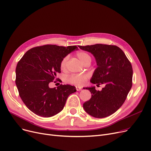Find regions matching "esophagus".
Wrapping results in <instances>:
<instances>
[{
	"mask_svg": "<svg viewBox=\"0 0 151 151\" xmlns=\"http://www.w3.org/2000/svg\"><path fill=\"white\" fill-rule=\"evenodd\" d=\"M76 91H81V88H80V87H79V86H76Z\"/></svg>",
	"mask_w": 151,
	"mask_h": 151,
	"instance_id": "34e87169",
	"label": "esophagus"
}]
</instances>
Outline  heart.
Here are the masks:
<instances>
[{"label": "heart", "mask_w": 151, "mask_h": 151, "mask_svg": "<svg viewBox=\"0 0 151 151\" xmlns=\"http://www.w3.org/2000/svg\"><path fill=\"white\" fill-rule=\"evenodd\" d=\"M76 56L84 65L86 64V63L90 62L91 60V58L90 55L87 53L86 52L84 51H80L76 53ZM68 59V57L66 56L65 57L62 61L60 62V67L62 70H64L66 67V65L67 60ZM88 78V76L87 75H72L68 77L67 78V82L72 84L77 85V86H82L85 82L86 81Z\"/></svg>", "instance_id": "b5f03b06"}]
</instances>
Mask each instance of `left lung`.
<instances>
[{
	"label": "left lung",
	"mask_w": 151,
	"mask_h": 151,
	"mask_svg": "<svg viewBox=\"0 0 151 151\" xmlns=\"http://www.w3.org/2000/svg\"><path fill=\"white\" fill-rule=\"evenodd\" d=\"M78 47L95 57L97 67L91 82L97 86L105 84L101 91L96 90L95 87L84 88L88 89L92 96L83 104V108L94 117H107L122 106L132 88V64L123 51L116 45L97 44Z\"/></svg>",
	"instance_id": "obj_1"
}]
</instances>
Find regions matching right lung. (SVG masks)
<instances>
[{
    "mask_svg": "<svg viewBox=\"0 0 151 151\" xmlns=\"http://www.w3.org/2000/svg\"><path fill=\"white\" fill-rule=\"evenodd\" d=\"M77 49L76 45H44L29 49L18 62L15 83L22 100L31 112L42 117L54 116L63 110L69 95L76 91L69 84L50 88L49 84L61 72L63 58Z\"/></svg>",
    "mask_w": 151,
    "mask_h": 151,
    "instance_id": "add662e5",
    "label": "right lung"
}]
</instances>
